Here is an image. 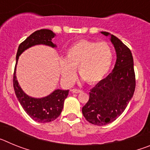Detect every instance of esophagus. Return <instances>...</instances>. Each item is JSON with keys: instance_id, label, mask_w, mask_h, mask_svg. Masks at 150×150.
<instances>
[{"instance_id": "esophagus-1", "label": "esophagus", "mask_w": 150, "mask_h": 150, "mask_svg": "<svg viewBox=\"0 0 150 150\" xmlns=\"http://www.w3.org/2000/svg\"><path fill=\"white\" fill-rule=\"evenodd\" d=\"M73 92V93H80V92H82V90H79V89H77V88H74V89H72V91H71Z\"/></svg>"}]
</instances>
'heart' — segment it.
<instances>
[{
    "label": "heart",
    "instance_id": "1",
    "mask_svg": "<svg viewBox=\"0 0 150 150\" xmlns=\"http://www.w3.org/2000/svg\"><path fill=\"white\" fill-rule=\"evenodd\" d=\"M113 59L110 46L106 42L82 40L67 49L65 59L60 60L62 76L67 82L75 77L78 69L79 76L88 84L101 80L108 73Z\"/></svg>",
    "mask_w": 150,
    "mask_h": 150
}]
</instances>
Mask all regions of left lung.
<instances>
[{
	"instance_id": "8db88e82",
	"label": "left lung",
	"mask_w": 150,
	"mask_h": 150,
	"mask_svg": "<svg viewBox=\"0 0 150 150\" xmlns=\"http://www.w3.org/2000/svg\"><path fill=\"white\" fill-rule=\"evenodd\" d=\"M101 33L105 36L110 34L106 31ZM110 36L117 57L115 67L90 90L88 101L82 109L86 120L99 126L115 121L124 112L136 86L132 52L116 36Z\"/></svg>"
}]
</instances>
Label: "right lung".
<instances>
[{"label":"right lung","instance_id":"right-lung-1","mask_svg":"<svg viewBox=\"0 0 150 150\" xmlns=\"http://www.w3.org/2000/svg\"><path fill=\"white\" fill-rule=\"evenodd\" d=\"M54 37L55 34L49 29L36 30L20 43L16 54V62L13 79L14 91L22 108L32 120L38 122H50L60 116L64 107V101L68 95L69 90L57 89L45 98H31L26 95L19 86L16 79V67L19 55L30 46L38 44H44L55 47V45L52 42V39Z\"/></svg>","mask_w":150,"mask_h":150}]
</instances>
